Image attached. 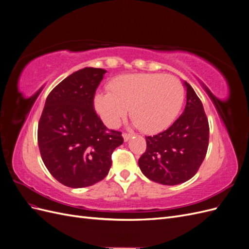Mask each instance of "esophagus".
<instances>
[{"label": "esophagus", "mask_w": 249, "mask_h": 249, "mask_svg": "<svg viewBox=\"0 0 249 249\" xmlns=\"http://www.w3.org/2000/svg\"><path fill=\"white\" fill-rule=\"evenodd\" d=\"M123 136H124V141H127V140H129L131 137H132V134L131 133H124L123 134Z\"/></svg>", "instance_id": "esophagus-1"}]
</instances>
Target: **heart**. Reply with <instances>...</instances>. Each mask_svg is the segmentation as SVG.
Here are the masks:
<instances>
[{
  "instance_id": "1",
  "label": "heart",
  "mask_w": 249,
  "mask_h": 249,
  "mask_svg": "<svg viewBox=\"0 0 249 249\" xmlns=\"http://www.w3.org/2000/svg\"><path fill=\"white\" fill-rule=\"evenodd\" d=\"M109 89L111 92H101L94 100L104 122L116 126L130 108L131 117L144 133L166 129L184 101L182 82L171 74H124L113 79Z\"/></svg>"
}]
</instances>
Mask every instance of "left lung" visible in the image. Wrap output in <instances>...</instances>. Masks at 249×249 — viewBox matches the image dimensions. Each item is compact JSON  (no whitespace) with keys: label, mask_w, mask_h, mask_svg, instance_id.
Returning <instances> with one entry per match:
<instances>
[{"label":"left lung","mask_w":249,"mask_h":249,"mask_svg":"<svg viewBox=\"0 0 249 249\" xmlns=\"http://www.w3.org/2000/svg\"><path fill=\"white\" fill-rule=\"evenodd\" d=\"M187 104L166 131L147 136L146 149L138 160L143 175L163 185H178L194 177L207 155L209 122L202 103L190 84Z\"/></svg>","instance_id":"left-lung-1"}]
</instances>
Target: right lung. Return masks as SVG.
<instances>
[{"label": "right lung", "instance_id": "add662e5", "mask_svg": "<svg viewBox=\"0 0 249 249\" xmlns=\"http://www.w3.org/2000/svg\"><path fill=\"white\" fill-rule=\"evenodd\" d=\"M106 71L85 67L64 79L47 97L38 123L41 159L58 182L71 188L99 183L108 175L122 132L108 130L94 110Z\"/></svg>", "mask_w": 249, "mask_h": 249}]
</instances>
